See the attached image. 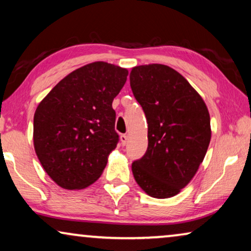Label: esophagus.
I'll list each match as a JSON object with an SVG mask.
<instances>
[{
	"label": "esophagus",
	"instance_id": "34e87169",
	"mask_svg": "<svg viewBox=\"0 0 251 251\" xmlns=\"http://www.w3.org/2000/svg\"><path fill=\"white\" fill-rule=\"evenodd\" d=\"M120 140H121L122 145L125 146L126 144V142H128V136H126V135H121V136H120Z\"/></svg>",
	"mask_w": 251,
	"mask_h": 251
}]
</instances>
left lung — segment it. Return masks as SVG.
Here are the masks:
<instances>
[{"instance_id":"obj_1","label":"left lung","mask_w":251,"mask_h":251,"mask_svg":"<svg viewBox=\"0 0 251 251\" xmlns=\"http://www.w3.org/2000/svg\"><path fill=\"white\" fill-rule=\"evenodd\" d=\"M130 87L149 123V147L132 163L133 177L150 197H175L193 179L207 153L211 139L207 105L167 65L132 67Z\"/></svg>"}]
</instances>
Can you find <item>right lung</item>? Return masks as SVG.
<instances>
[{"mask_svg": "<svg viewBox=\"0 0 251 251\" xmlns=\"http://www.w3.org/2000/svg\"><path fill=\"white\" fill-rule=\"evenodd\" d=\"M128 70L95 61L54 85L34 114V150L58 186L82 190L100 177L119 136L112 102Z\"/></svg>", "mask_w": 251, "mask_h": 251, "instance_id": "obj_1", "label": "right lung"}]
</instances>
